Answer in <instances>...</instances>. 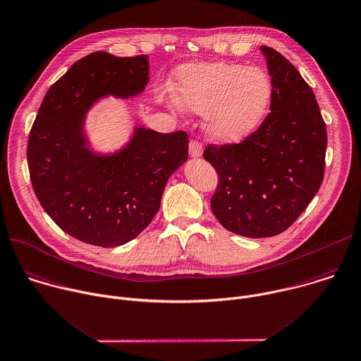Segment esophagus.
Instances as JSON below:
<instances>
[{
  "label": "esophagus",
  "mask_w": 361,
  "mask_h": 361,
  "mask_svg": "<svg viewBox=\"0 0 361 361\" xmlns=\"http://www.w3.org/2000/svg\"><path fill=\"white\" fill-rule=\"evenodd\" d=\"M188 152H190V156L192 159H198L202 156V146L198 143V142H191L190 146H188Z\"/></svg>",
  "instance_id": "1"
}]
</instances>
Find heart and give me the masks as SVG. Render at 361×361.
I'll return each instance as SVG.
<instances>
[{
	"instance_id": "obj_1",
	"label": "heart",
	"mask_w": 361,
	"mask_h": 361,
	"mask_svg": "<svg viewBox=\"0 0 361 361\" xmlns=\"http://www.w3.org/2000/svg\"><path fill=\"white\" fill-rule=\"evenodd\" d=\"M173 96L184 110L205 114V130L218 143L233 145L254 135L269 113L274 82L258 66L228 62L177 68Z\"/></svg>"
}]
</instances>
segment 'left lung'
<instances>
[{
	"label": "left lung",
	"mask_w": 361,
	"mask_h": 361,
	"mask_svg": "<svg viewBox=\"0 0 361 361\" xmlns=\"http://www.w3.org/2000/svg\"><path fill=\"white\" fill-rule=\"evenodd\" d=\"M274 82L271 113L239 145L208 146L219 183L211 208L221 225L248 238L288 229L324 176L326 125L312 87L278 51L261 47Z\"/></svg>",
	"instance_id": "1"
}]
</instances>
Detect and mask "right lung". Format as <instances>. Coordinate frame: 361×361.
<instances>
[{"mask_svg":"<svg viewBox=\"0 0 361 361\" xmlns=\"http://www.w3.org/2000/svg\"><path fill=\"white\" fill-rule=\"evenodd\" d=\"M147 55L97 51L47 92L28 140L34 191L54 222L82 243L111 248L135 239L160 208L171 174L188 159L184 132L135 126L113 152L92 147L89 110L103 99H132L150 80Z\"/></svg>","mask_w":361,"mask_h":361,"instance_id":"obj_1","label":"right lung"}]
</instances>
